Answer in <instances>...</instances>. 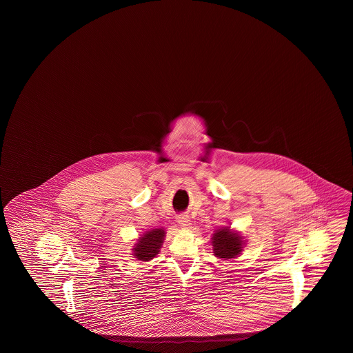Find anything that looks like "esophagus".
I'll use <instances>...</instances> for the list:
<instances>
[{"instance_id": "esophagus-1", "label": "esophagus", "mask_w": 353, "mask_h": 353, "mask_svg": "<svg viewBox=\"0 0 353 353\" xmlns=\"http://www.w3.org/2000/svg\"><path fill=\"white\" fill-rule=\"evenodd\" d=\"M177 219H179V225H180L181 229H189L190 228L192 223H190V219L188 216H180Z\"/></svg>"}]
</instances>
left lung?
<instances>
[{
  "instance_id": "1",
  "label": "left lung",
  "mask_w": 353,
  "mask_h": 353,
  "mask_svg": "<svg viewBox=\"0 0 353 353\" xmlns=\"http://www.w3.org/2000/svg\"><path fill=\"white\" fill-rule=\"evenodd\" d=\"M210 243L214 256L222 261H233L243 252L246 241L239 232L230 229V226H223L213 233Z\"/></svg>"
}]
</instances>
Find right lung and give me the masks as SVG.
<instances>
[{
	"instance_id": "obj_1",
	"label": "right lung",
	"mask_w": 353,
	"mask_h": 353,
	"mask_svg": "<svg viewBox=\"0 0 353 353\" xmlns=\"http://www.w3.org/2000/svg\"><path fill=\"white\" fill-rule=\"evenodd\" d=\"M167 232L160 229H152L140 235L134 245L132 255L140 262H150L157 254L164 243Z\"/></svg>"
}]
</instances>
